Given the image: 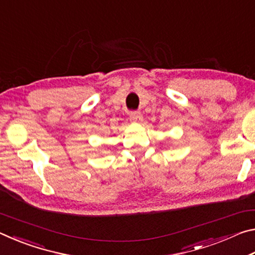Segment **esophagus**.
Returning a JSON list of instances; mask_svg holds the SVG:
<instances>
[{
  "label": "esophagus",
  "mask_w": 255,
  "mask_h": 255,
  "mask_svg": "<svg viewBox=\"0 0 255 255\" xmlns=\"http://www.w3.org/2000/svg\"><path fill=\"white\" fill-rule=\"evenodd\" d=\"M129 119H130V122L133 123H140L141 120H143V117H141V114L139 111H132L130 112V115H129Z\"/></svg>",
  "instance_id": "1"
}]
</instances>
